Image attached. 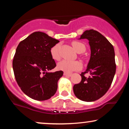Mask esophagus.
<instances>
[{"mask_svg": "<svg viewBox=\"0 0 129 129\" xmlns=\"http://www.w3.org/2000/svg\"><path fill=\"white\" fill-rule=\"evenodd\" d=\"M63 75L66 76L70 77V76H71V74H70V73H63Z\"/></svg>", "mask_w": 129, "mask_h": 129, "instance_id": "1", "label": "esophagus"}]
</instances>
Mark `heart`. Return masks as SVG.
Returning a JSON list of instances; mask_svg holds the SVG:
<instances>
[{
    "instance_id": "obj_1",
    "label": "heart",
    "mask_w": 129,
    "mask_h": 129,
    "mask_svg": "<svg viewBox=\"0 0 129 129\" xmlns=\"http://www.w3.org/2000/svg\"><path fill=\"white\" fill-rule=\"evenodd\" d=\"M72 46L77 53L85 50V46L83 43L79 41H73L72 43ZM60 44H56L51 48L50 54L52 58L55 60H59L60 59L59 53ZM58 70L63 71L66 73H71L74 71L79 70L82 69V64L78 60H69L64 59L58 63L57 66Z\"/></svg>"
}]
</instances>
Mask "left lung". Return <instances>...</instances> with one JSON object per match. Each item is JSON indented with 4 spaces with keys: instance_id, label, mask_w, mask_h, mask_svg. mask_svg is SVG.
<instances>
[{
    "instance_id": "obj_1",
    "label": "left lung",
    "mask_w": 129,
    "mask_h": 129,
    "mask_svg": "<svg viewBox=\"0 0 129 129\" xmlns=\"http://www.w3.org/2000/svg\"><path fill=\"white\" fill-rule=\"evenodd\" d=\"M80 39H87L91 57L87 69L80 76L82 80L73 86L74 94L84 102H94L106 94L116 71L114 49L111 43L97 30H85ZM89 72L88 78L84 74Z\"/></svg>"
}]
</instances>
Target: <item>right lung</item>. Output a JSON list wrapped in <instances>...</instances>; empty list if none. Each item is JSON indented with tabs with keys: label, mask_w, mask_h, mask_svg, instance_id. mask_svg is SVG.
Returning a JSON list of instances; mask_svg holds the SVG:
<instances>
[{
	"label": "right lung",
	"mask_w": 129,
	"mask_h": 129,
	"mask_svg": "<svg viewBox=\"0 0 129 129\" xmlns=\"http://www.w3.org/2000/svg\"><path fill=\"white\" fill-rule=\"evenodd\" d=\"M59 41L44 32H35L21 41L12 61L15 78L26 95L38 101L55 95L63 71L48 72L56 66L50 49Z\"/></svg>",
	"instance_id": "add662e5"
}]
</instances>
